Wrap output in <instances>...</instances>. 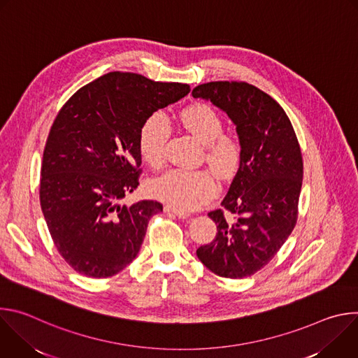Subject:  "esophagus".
Instances as JSON below:
<instances>
[{
	"label": "esophagus",
	"instance_id": "34e87169",
	"mask_svg": "<svg viewBox=\"0 0 358 358\" xmlns=\"http://www.w3.org/2000/svg\"><path fill=\"white\" fill-rule=\"evenodd\" d=\"M164 213H171V214H174L176 217L182 218V220H185V218L189 217V213L182 211V210H178V208H174V207H171V206H166V207H164Z\"/></svg>",
	"mask_w": 358,
	"mask_h": 358
}]
</instances>
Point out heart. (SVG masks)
Here are the masks:
<instances>
[{
  "label": "heart",
  "mask_w": 358,
  "mask_h": 358,
  "mask_svg": "<svg viewBox=\"0 0 358 358\" xmlns=\"http://www.w3.org/2000/svg\"><path fill=\"white\" fill-rule=\"evenodd\" d=\"M181 126L206 148V160L214 173L227 180L239 169L242 145L234 133L224 131L220 113L203 103L192 105L180 113ZM170 127L162 113L147 117L138 131V151L141 159L152 169L163 166ZM150 191L171 207L191 211L213 199L218 191L215 178L207 170L171 169L155 178Z\"/></svg>",
  "instance_id": "b5f03b06"
}]
</instances>
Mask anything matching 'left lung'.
<instances>
[{
	"label": "left lung",
	"instance_id": "8db88e82",
	"mask_svg": "<svg viewBox=\"0 0 358 358\" xmlns=\"http://www.w3.org/2000/svg\"><path fill=\"white\" fill-rule=\"evenodd\" d=\"M192 97L211 100L236 126L242 145L238 173L221 206L208 213L215 239L196 249L211 272L242 279L261 271L297 221L303 159L293 126L278 101L246 82H208ZM227 217H224V213Z\"/></svg>",
	"mask_w": 358,
	"mask_h": 358
}]
</instances>
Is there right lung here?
I'll list each match as a JSON object with an SVG mask.
<instances>
[{
  "label": "right lung",
  "mask_w": 358,
  "mask_h": 358,
  "mask_svg": "<svg viewBox=\"0 0 358 358\" xmlns=\"http://www.w3.org/2000/svg\"><path fill=\"white\" fill-rule=\"evenodd\" d=\"M187 83L110 72L80 87L50 127L41 167V208L65 262L87 278L123 271L143 243L157 201H119L138 185L143 122L188 94Z\"/></svg>",
  "instance_id": "1"
}]
</instances>
